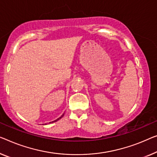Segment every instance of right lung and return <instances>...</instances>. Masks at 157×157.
Instances as JSON below:
<instances>
[{
    "label": "right lung",
    "mask_w": 157,
    "mask_h": 157,
    "mask_svg": "<svg viewBox=\"0 0 157 157\" xmlns=\"http://www.w3.org/2000/svg\"><path fill=\"white\" fill-rule=\"evenodd\" d=\"M63 116H64V114H63V115H62L61 116H60V118H58L57 119V120H56V121H53V122H56V121H58V120H59V119H60V118H62V117H63ZM53 122H52V123H53Z\"/></svg>",
    "instance_id": "add662e5"
}]
</instances>
